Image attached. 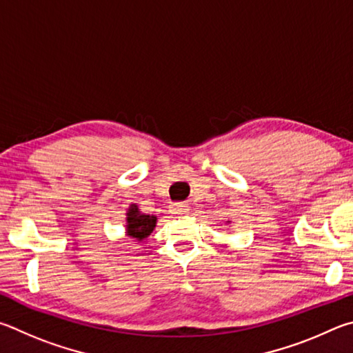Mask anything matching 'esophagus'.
<instances>
[{"label": "esophagus", "mask_w": 353, "mask_h": 353, "mask_svg": "<svg viewBox=\"0 0 353 353\" xmlns=\"http://www.w3.org/2000/svg\"><path fill=\"white\" fill-rule=\"evenodd\" d=\"M172 212L176 214V215H184L189 212V205L188 203H175V205H172Z\"/></svg>", "instance_id": "obj_1"}]
</instances>
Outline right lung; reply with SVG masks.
Returning a JSON list of instances; mask_svg holds the SVG:
<instances>
[{
    "label": "right lung",
    "instance_id": "1",
    "mask_svg": "<svg viewBox=\"0 0 353 353\" xmlns=\"http://www.w3.org/2000/svg\"><path fill=\"white\" fill-rule=\"evenodd\" d=\"M127 236L134 240L147 239L153 232L154 226H157V217L154 215L141 214V211L136 205H132L127 211Z\"/></svg>",
    "mask_w": 353,
    "mask_h": 353
}]
</instances>
